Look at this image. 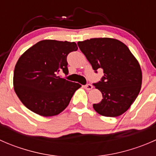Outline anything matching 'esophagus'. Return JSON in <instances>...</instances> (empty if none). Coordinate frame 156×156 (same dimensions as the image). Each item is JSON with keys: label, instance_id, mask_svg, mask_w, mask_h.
<instances>
[{"label": "esophagus", "instance_id": "34e87169", "mask_svg": "<svg viewBox=\"0 0 156 156\" xmlns=\"http://www.w3.org/2000/svg\"><path fill=\"white\" fill-rule=\"evenodd\" d=\"M84 88H85L86 90H90L92 89L93 86L91 85L90 84H86L85 86H84Z\"/></svg>", "mask_w": 156, "mask_h": 156}]
</instances>
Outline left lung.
<instances>
[{
	"label": "left lung",
	"instance_id": "obj_1",
	"mask_svg": "<svg viewBox=\"0 0 156 156\" xmlns=\"http://www.w3.org/2000/svg\"><path fill=\"white\" fill-rule=\"evenodd\" d=\"M80 50L92 68L103 69L104 75L94 85L103 95L93 105L94 110L106 117H117L127 111L141 89L140 66L129 48L120 41L109 37L78 41Z\"/></svg>",
	"mask_w": 156,
	"mask_h": 156
}]
</instances>
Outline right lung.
<instances>
[{"label":"right lung","instance_id":"right-lung-1","mask_svg":"<svg viewBox=\"0 0 156 156\" xmlns=\"http://www.w3.org/2000/svg\"><path fill=\"white\" fill-rule=\"evenodd\" d=\"M77 50L75 42L43 40L20 56L14 69L13 87L26 107L49 117L59 114L68 106L81 85L56 74L62 71L68 75L67 56Z\"/></svg>","mask_w":156,"mask_h":156}]
</instances>
